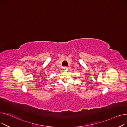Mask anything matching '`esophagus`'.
Here are the masks:
<instances>
[{"label": "esophagus", "instance_id": "1", "mask_svg": "<svg viewBox=\"0 0 127 127\" xmlns=\"http://www.w3.org/2000/svg\"><path fill=\"white\" fill-rule=\"evenodd\" d=\"M63 69H68V67H66V66H64V67H63Z\"/></svg>", "mask_w": 127, "mask_h": 127}]
</instances>
